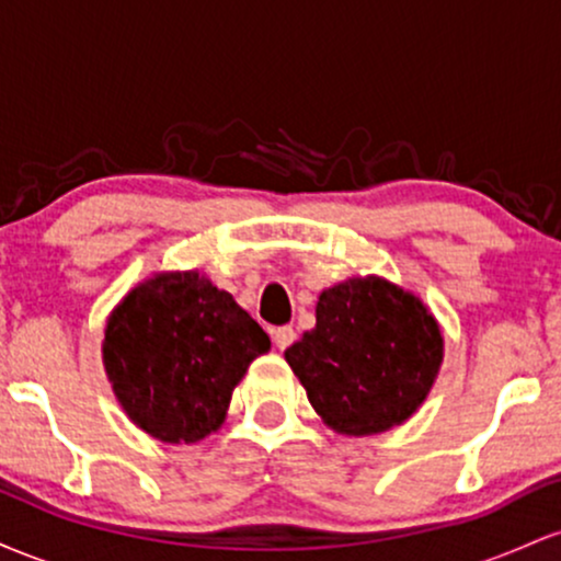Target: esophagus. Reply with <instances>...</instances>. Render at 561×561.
<instances>
[{
    "instance_id": "1",
    "label": "esophagus",
    "mask_w": 561,
    "mask_h": 561,
    "mask_svg": "<svg viewBox=\"0 0 561 561\" xmlns=\"http://www.w3.org/2000/svg\"><path fill=\"white\" fill-rule=\"evenodd\" d=\"M272 337H274V345L279 347V351H285V347L295 343V330L293 327H276V330L272 332Z\"/></svg>"
}]
</instances>
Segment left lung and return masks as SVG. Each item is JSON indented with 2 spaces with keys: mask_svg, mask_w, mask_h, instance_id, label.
Segmentation results:
<instances>
[{
  "mask_svg": "<svg viewBox=\"0 0 561 561\" xmlns=\"http://www.w3.org/2000/svg\"><path fill=\"white\" fill-rule=\"evenodd\" d=\"M285 358L327 427L377 435L427 398L443 334L416 295L382 276H353L319 295L317 327Z\"/></svg>",
  "mask_w": 561,
  "mask_h": 561,
  "instance_id": "left-lung-1",
  "label": "left lung"
}]
</instances>
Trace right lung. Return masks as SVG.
Masks as SVG:
<instances>
[{
  "mask_svg": "<svg viewBox=\"0 0 561 561\" xmlns=\"http://www.w3.org/2000/svg\"><path fill=\"white\" fill-rule=\"evenodd\" d=\"M268 334L199 272L156 274L115 306L102 362L126 416L163 443L221 427L231 390Z\"/></svg>",
  "mask_w": 561,
  "mask_h": 561,
  "instance_id": "add662e5",
  "label": "right lung"
}]
</instances>
